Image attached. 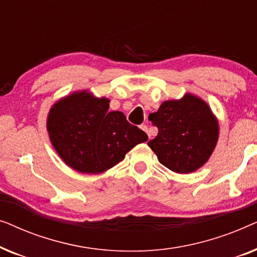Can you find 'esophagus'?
<instances>
[{
    "instance_id": "obj_1",
    "label": "esophagus",
    "mask_w": 257,
    "mask_h": 257,
    "mask_svg": "<svg viewBox=\"0 0 257 257\" xmlns=\"http://www.w3.org/2000/svg\"><path fill=\"white\" fill-rule=\"evenodd\" d=\"M142 128L147 133V135H149V138H151V133L149 131V126H147V125H142Z\"/></svg>"
}]
</instances>
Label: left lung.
<instances>
[{"mask_svg":"<svg viewBox=\"0 0 257 257\" xmlns=\"http://www.w3.org/2000/svg\"><path fill=\"white\" fill-rule=\"evenodd\" d=\"M158 136L149 146L158 160L175 173H191L209 159L219 137V125L205 101L192 94L167 100L149 115Z\"/></svg>","mask_w":257,"mask_h":257,"instance_id":"left-lung-1","label":"left lung"}]
</instances>
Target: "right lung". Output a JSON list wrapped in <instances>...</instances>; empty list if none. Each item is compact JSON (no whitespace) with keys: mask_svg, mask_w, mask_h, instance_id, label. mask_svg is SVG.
<instances>
[{"mask_svg":"<svg viewBox=\"0 0 257 257\" xmlns=\"http://www.w3.org/2000/svg\"><path fill=\"white\" fill-rule=\"evenodd\" d=\"M108 99L78 92L56 103L48 117L55 150L73 170L97 174L113 167L137 144L149 137L126 120L119 111H108Z\"/></svg>","mask_w":257,"mask_h":257,"instance_id":"obj_1","label":"right lung"}]
</instances>
